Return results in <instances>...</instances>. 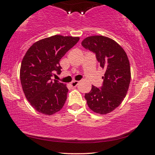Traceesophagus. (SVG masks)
<instances>
[{
	"label": "esophagus",
	"mask_w": 155,
	"mask_h": 155,
	"mask_svg": "<svg viewBox=\"0 0 155 155\" xmlns=\"http://www.w3.org/2000/svg\"><path fill=\"white\" fill-rule=\"evenodd\" d=\"M78 84V81H74L70 83L71 86H72V87H76V86H77Z\"/></svg>",
	"instance_id": "esophagus-1"
}]
</instances>
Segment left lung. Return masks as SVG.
Returning a JSON list of instances; mask_svg holds the SVG:
<instances>
[{"mask_svg": "<svg viewBox=\"0 0 155 155\" xmlns=\"http://www.w3.org/2000/svg\"><path fill=\"white\" fill-rule=\"evenodd\" d=\"M81 45L95 53L100 67L105 69L101 89L92 86L85 98L91 110L97 114H107L120 105L127 94L130 81L128 56L119 43L106 36L86 37Z\"/></svg>", "mask_w": 155, "mask_h": 155, "instance_id": "obj_1", "label": "left lung"}]
</instances>
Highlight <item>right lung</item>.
<instances>
[{"instance_id":"right-lung-1","label":"right lung","mask_w":155,"mask_h":155,"mask_svg":"<svg viewBox=\"0 0 155 155\" xmlns=\"http://www.w3.org/2000/svg\"><path fill=\"white\" fill-rule=\"evenodd\" d=\"M79 37L61 35L34 43L21 61L20 81L26 98L38 112L52 115L63 107L67 100V85L51 80L54 71L61 72L60 60L77 44Z\"/></svg>"}]
</instances>
